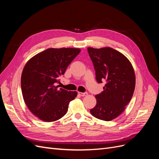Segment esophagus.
<instances>
[{
  "mask_svg": "<svg viewBox=\"0 0 159 159\" xmlns=\"http://www.w3.org/2000/svg\"><path fill=\"white\" fill-rule=\"evenodd\" d=\"M78 94L80 95H81V96H85V95H88V93L87 92H84V93H82V92H78Z\"/></svg>",
  "mask_w": 159,
  "mask_h": 159,
  "instance_id": "34e87169",
  "label": "esophagus"
}]
</instances>
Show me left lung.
<instances>
[{
    "mask_svg": "<svg viewBox=\"0 0 159 159\" xmlns=\"http://www.w3.org/2000/svg\"><path fill=\"white\" fill-rule=\"evenodd\" d=\"M99 84L106 82L95 95L97 103L90 110L93 117L105 121L116 118L131 101L135 88V75L131 62L111 48H88Z\"/></svg>",
    "mask_w": 159,
    "mask_h": 159,
    "instance_id": "8db88e82",
    "label": "left lung"
}]
</instances>
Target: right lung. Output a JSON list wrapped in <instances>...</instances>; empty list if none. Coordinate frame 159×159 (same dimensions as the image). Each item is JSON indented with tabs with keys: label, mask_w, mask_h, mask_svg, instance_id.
<instances>
[{
	"label": "right lung",
	"mask_w": 159,
	"mask_h": 159,
	"mask_svg": "<svg viewBox=\"0 0 159 159\" xmlns=\"http://www.w3.org/2000/svg\"><path fill=\"white\" fill-rule=\"evenodd\" d=\"M78 48H48L28 61L21 76L24 100L30 111L42 121H55L68 111L78 93L58 89L56 84L78 56Z\"/></svg>",
	"instance_id": "1"
}]
</instances>
